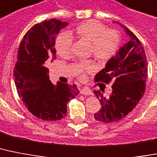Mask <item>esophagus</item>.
Instances as JSON below:
<instances>
[{"label": "esophagus", "mask_w": 157, "mask_h": 157, "mask_svg": "<svg viewBox=\"0 0 157 157\" xmlns=\"http://www.w3.org/2000/svg\"><path fill=\"white\" fill-rule=\"evenodd\" d=\"M80 93L81 94H84V95H90L92 94L91 90H89V89H86V88H83L80 90Z\"/></svg>", "instance_id": "esophagus-1"}]
</instances>
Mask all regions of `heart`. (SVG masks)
Wrapping results in <instances>:
<instances>
[{
    "label": "heart",
    "mask_w": 157,
    "mask_h": 157,
    "mask_svg": "<svg viewBox=\"0 0 157 157\" xmlns=\"http://www.w3.org/2000/svg\"><path fill=\"white\" fill-rule=\"evenodd\" d=\"M79 39L90 43V52L100 62H106L114 56L120 45V34L115 29H106L99 21L89 20L79 24L73 31ZM72 39L67 34H59L55 39V48L61 57L69 56L72 52ZM95 64L92 60H83L76 63V71L80 78L94 72Z\"/></svg>",
    "instance_id": "b5f03b06"
}]
</instances>
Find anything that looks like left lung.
<instances>
[{"mask_svg": "<svg viewBox=\"0 0 157 157\" xmlns=\"http://www.w3.org/2000/svg\"><path fill=\"white\" fill-rule=\"evenodd\" d=\"M123 27L130 36L129 41L94 78L95 82H113L109 98L103 97L98 90L94 91L101 105L94 118L102 123H113L125 118L137 105L146 89L147 64L145 51L136 34Z\"/></svg>", "mask_w": 157, "mask_h": 157, "instance_id": "left-lung-1", "label": "left lung"}]
</instances>
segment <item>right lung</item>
Listing matches in <instances>:
<instances>
[{
	"mask_svg": "<svg viewBox=\"0 0 157 157\" xmlns=\"http://www.w3.org/2000/svg\"><path fill=\"white\" fill-rule=\"evenodd\" d=\"M67 22L56 19L34 25L21 39L13 75L17 91L25 106L37 118L60 120L67 113V103L79 94L76 85L49 80L46 66L56 59L55 37Z\"/></svg>",
	"mask_w": 157,
	"mask_h": 157,
	"instance_id": "right-lung-1",
	"label": "right lung"
}]
</instances>
